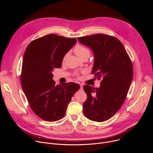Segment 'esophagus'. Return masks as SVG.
Masks as SVG:
<instances>
[{"label":"esophagus","mask_w":153,"mask_h":153,"mask_svg":"<svg viewBox=\"0 0 153 153\" xmlns=\"http://www.w3.org/2000/svg\"><path fill=\"white\" fill-rule=\"evenodd\" d=\"M80 88L82 89L83 88V85L81 83V84H80Z\"/></svg>","instance_id":"34e87169"}]
</instances>
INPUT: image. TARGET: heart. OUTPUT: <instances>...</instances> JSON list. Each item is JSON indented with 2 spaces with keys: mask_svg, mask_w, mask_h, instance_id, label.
Returning a JSON list of instances; mask_svg holds the SVG:
<instances>
[{
  "mask_svg": "<svg viewBox=\"0 0 153 153\" xmlns=\"http://www.w3.org/2000/svg\"><path fill=\"white\" fill-rule=\"evenodd\" d=\"M76 54L80 59H82V58H83L84 57H88L90 56V50L86 48L84 46H82L81 45H77L76 46V47L74 48V50ZM67 57V55L65 56L64 57V59L66 58Z\"/></svg>",
  "mask_w": 153,
  "mask_h": 153,
  "instance_id": "obj_1",
  "label": "heart"
}]
</instances>
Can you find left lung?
<instances>
[{"label": "left lung", "mask_w": 153, "mask_h": 153, "mask_svg": "<svg viewBox=\"0 0 153 153\" xmlns=\"http://www.w3.org/2000/svg\"><path fill=\"white\" fill-rule=\"evenodd\" d=\"M77 40L93 51L92 73L102 80L99 88L83 86L87 98L83 112L91 120L103 122L119 111L126 97L133 76L132 63L122 43L114 37L97 34Z\"/></svg>", "instance_id": "obj_1"}]
</instances>
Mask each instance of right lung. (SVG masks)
<instances>
[{
    "instance_id": "add662e5",
    "label": "right lung",
    "mask_w": 153,
    "mask_h": 153,
    "mask_svg": "<svg viewBox=\"0 0 153 153\" xmlns=\"http://www.w3.org/2000/svg\"><path fill=\"white\" fill-rule=\"evenodd\" d=\"M69 39L50 34L32 41L24 53L21 85L33 112L42 119L54 122L66 114L68 103L80 88L70 82L56 85L54 68H60L64 56L76 44Z\"/></svg>"
}]
</instances>
